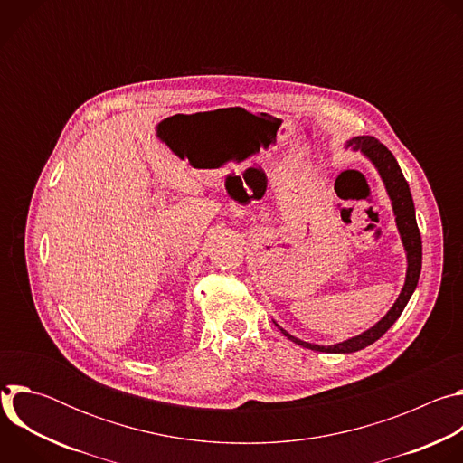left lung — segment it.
I'll return each mask as SVG.
<instances>
[{
  "mask_svg": "<svg viewBox=\"0 0 463 463\" xmlns=\"http://www.w3.org/2000/svg\"><path fill=\"white\" fill-rule=\"evenodd\" d=\"M346 146H352L354 150H361L377 168L386 192L392 200V207H393V214H395V223H398V231L402 234V241L403 247L407 250V279H405V286L398 297V300L393 302V306L390 307V311L370 329H366L364 334L352 337L345 343L339 345H332V346H320V345H311V343H304L293 335H289L286 329L280 327V332L293 341L295 345H300L304 348L315 350V352H327V354H352V352H359L366 346H370L372 343H375L379 337H383L388 327L400 318V315L403 313L407 302L411 300L418 280H420V273H421V236H420V229L416 223V211H414V202H412V194L409 188V183L395 161V157L392 156V152L379 143L375 137L370 136H359L348 141Z\"/></svg>",
  "mask_w": 463,
  "mask_h": 463,
  "instance_id": "1",
  "label": "left lung"
}]
</instances>
